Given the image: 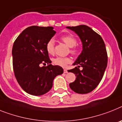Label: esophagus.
Segmentation results:
<instances>
[{
	"label": "esophagus",
	"mask_w": 122,
	"mask_h": 122,
	"mask_svg": "<svg viewBox=\"0 0 122 122\" xmlns=\"http://www.w3.org/2000/svg\"><path fill=\"white\" fill-rule=\"evenodd\" d=\"M64 73H67V69H64Z\"/></svg>",
	"instance_id": "esophagus-1"
}]
</instances>
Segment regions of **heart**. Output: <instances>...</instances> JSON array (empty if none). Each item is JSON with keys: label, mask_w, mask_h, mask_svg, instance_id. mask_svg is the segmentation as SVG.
Instances as JSON below:
<instances>
[{"label": "heart", "mask_w": 122, "mask_h": 122, "mask_svg": "<svg viewBox=\"0 0 122 122\" xmlns=\"http://www.w3.org/2000/svg\"><path fill=\"white\" fill-rule=\"evenodd\" d=\"M61 40L66 44L67 46L71 48L70 53L74 55H77L79 53V49L76 46L77 44V39L74 36L71 35H63L61 37ZM46 50L48 53L50 55H53L55 53V42L54 40L51 39L47 42L46 45ZM53 63L55 65L66 67L67 64L71 62V59L69 57H57L53 60Z\"/></svg>", "instance_id": "1"}]
</instances>
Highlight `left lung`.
Wrapping results in <instances>:
<instances>
[{
  "mask_svg": "<svg viewBox=\"0 0 122 122\" xmlns=\"http://www.w3.org/2000/svg\"><path fill=\"white\" fill-rule=\"evenodd\" d=\"M79 36L82 43V51L73 65L77 66L68 70L76 74L75 81L69 87L78 94H87L94 90L102 80L107 67V53L101 36L86 25L67 26ZM80 66L83 69L80 70Z\"/></svg>",
  "mask_w": 122,
  "mask_h": 122,
  "instance_id": "1",
  "label": "left lung"
}]
</instances>
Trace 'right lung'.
I'll return each instance as SVG.
<instances>
[{"label":"right lung","mask_w":122,"mask_h":122,"mask_svg":"<svg viewBox=\"0 0 122 122\" xmlns=\"http://www.w3.org/2000/svg\"><path fill=\"white\" fill-rule=\"evenodd\" d=\"M52 26L26 28L14 41L13 69L18 83L28 94L41 96L51 89L55 77L63 73L59 66L50 63L46 50L47 42L56 33ZM41 64H49L40 67Z\"/></svg>","instance_id":"1"}]
</instances>
